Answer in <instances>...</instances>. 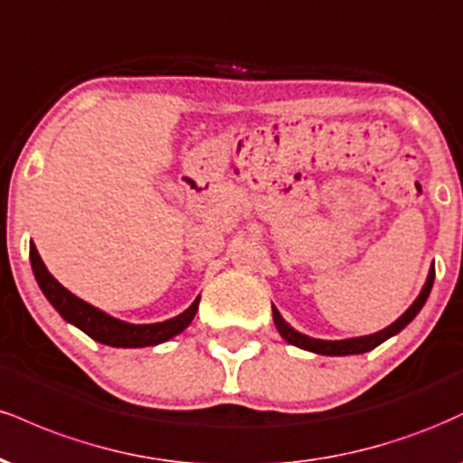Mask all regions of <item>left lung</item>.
<instances>
[{
    "mask_svg": "<svg viewBox=\"0 0 463 463\" xmlns=\"http://www.w3.org/2000/svg\"><path fill=\"white\" fill-rule=\"evenodd\" d=\"M433 279H435V269L431 268V269H429L427 283H424L422 291H420V296L416 298V302H413V305L409 307V309L402 313V316L398 317L394 324H390V326L383 328V331H379V333H374V335H365V337L342 339V342H326V339L307 337V335L294 331V328H291L289 324H287L283 317H280V313H279V309H276V307H272L274 324H276V328H279V333L283 335L285 342H289L291 346H298L302 350H311V353H317V354H328V357H342V354L368 353V350L376 348V346H379V344H383L385 339H390L392 335L401 333L402 328H405L407 324L418 316L420 309H422V307H424V302H427L429 294H431Z\"/></svg>",
    "mask_w": 463,
    "mask_h": 463,
    "instance_id": "obj_1",
    "label": "left lung"
}]
</instances>
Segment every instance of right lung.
I'll return each mask as SVG.
<instances>
[{
  "mask_svg": "<svg viewBox=\"0 0 463 463\" xmlns=\"http://www.w3.org/2000/svg\"><path fill=\"white\" fill-rule=\"evenodd\" d=\"M30 261H32V272H34L36 283H39L41 291L45 294V298L52 302V307L65 317L67 322H71L73 326H78L80 331H84L89 337L95 342L106 344V346L115 348H143V346H156V344L167 342L174 335L183 333L194 320L195 311H198L200 298L194 300V305L187 311L180 313V316L172 317V320L156 322V324H128L115 320V317L106 316L104 311L95 309L89 302L80 300L78 296H73L71 291L65 289L58 280L47 272L45 263L41 261L36 246H30Z\"/></svg>",
  "mask_w": 463,
  "mask_h": 463,
  "instance_id": "add662e5",
  "label": "right lung"
}]
</instances>
